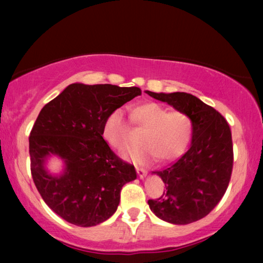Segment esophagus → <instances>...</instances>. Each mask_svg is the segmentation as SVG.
<instances>
[{
  "label": "esophagus",
  "mask_w": 263,
  "mask_h": 263,
  "mask_svg": "<svg viewBox=\"0 0 263 263\" xmlns=\"http://www.w3.org/2000/svg\"><path fill=\"white\" fill-rule=\"evenodd\" d=\"M136 168V172H138V176L140 177V179H143L147 176V171L145 170V168H142V167H139V166H136L135 167Z\"/></svg>",
  "instance_id": "34e87169"
}]
</instances>
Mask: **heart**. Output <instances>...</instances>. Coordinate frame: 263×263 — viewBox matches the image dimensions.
<instances>
[{"instance_id": "1", "label": "heart", "mask_w": 263, "mask_h": 263, "mask_svg": "<svg viewBox=\"0 0 263 263\" xmlns=\"http://www.w3.org/2000/svg\"><path fill=\"white\" fill-rule=\"evenodd\" d=\"M130 118L136 125L145 128L140 146L125 148L121 156L139 164L149 163L158 157L163 161L177 159L188 148L193 138L194 123L189 115L171 111L161 104L148 102L132 109ZM103 138L112 148L127 145L129 127L121 110L107 115L103 124Z\"/></svg>"}]
</instances>
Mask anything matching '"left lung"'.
<instances>
[{"label":"left lung","mask_w":263,"mask_h":263,"mask_svg":"<svg viewBox=\"0 0 263 263\" xmlns=\"http://www.w3.org/2000/svg\"><path fill=\"white\" fill-rule=\"evenodd\" d=\"M146 93L189 115L194 123L189 149L171 166L152 172L163 179L166 193L158 200H148L151 211L175 225L200 220L219 203L231 178L233 152L228 122L189 93Z\"/></svg>","instance_id":"left-lung-1"}]
</instances>
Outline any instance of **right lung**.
Instances as JSON below:
<instances>
[{
    "instance_id": "1",
    "label": "right lung",
    "mask_w": 263,
    "mask_h": 263,
    "mask_svg": "<svg viewBox=\"0 0 263 263\" xmlns=\"http://www.w3.org/2000/svg\"><path fill=\"white\" fill-rule=\"evenodd\" d=\"M138 96L139 87L75 82L39 112L28 139L32 177L44 202L70 224L107 220L122 186L136 179L135 167L111 151L102 132L107 115ZM51 157L63 163L59 174L47 168Z\"/></svg>"
}]
</instances>
